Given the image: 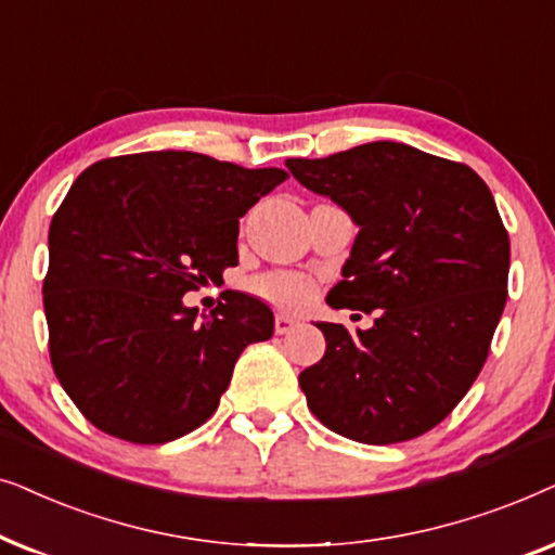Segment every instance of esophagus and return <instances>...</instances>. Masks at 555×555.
Wrapping results in <instances>:
<instances>
[{
  "label": "esophagus",
  "mask_w": 555,
  "mask_h": 555,
  "mask_svg": "<svg viewBox=\"0 0 555 555\" xmlns=\"http://www.w3.org/2000/svg\"><path fill=\"white\" fill-rule=\"evenodd\" d=\"M294 327H299L297 317H292V314H286V312H279L276 314V335H289Z\"/></svg>",
  "instance_id": "obj_1"
}]
</instances>
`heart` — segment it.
Segmentation results:
<instances>
[{
  "label": "heart",
  "instance_id": "b5f03b06",
  "mask_svg": "<svg viewBox=\"0 0 555 555\" xmlns=\"http://www.w3.org/2000/svg\"><path fill=\"white\" fill-rule=\"evenodd\" d=\"M256 294L284 307H301L312 297V286L299 273H269L254 284Z\"/></svg>",
  "mask_w": 555,
  "mask_h": 555
}]
</instances>
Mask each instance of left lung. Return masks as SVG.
<instances>
[{
    "instance_id": "1",
    "label": "left lung",
    "mask_w": 555,
    "mask_h": 555,
    "mask_svg": "<svg viewBox=\"0 0 555 555\" xmlns=\"http://www.w3.org/2000/svg\"><path fill=\"white\" fill-rule=\"evenodd\" d=\"M286 167L358 225L327 305L375 312L371 330L317 322L327 350L299 373L307 405L352 441L416 439L477 380L505 309L509 238L492 192L467 165L401 142Z\"/></svg>"
}]
</instances>
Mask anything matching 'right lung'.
I'll return each instance as SVG.
<instances>
[{
  "label": "right lung",
  "instance_id": "obj_1",
  "mask_svg": "<svg viewBox=\"0 0 555 555\" xmlns=\"http://www.w3.org/2000/svg\"><path fill=\"white\" fill-rule=\"evenodd\" d=\"M284 180L279 167L142 152L73 182L50 223L42 305L53 371L93 426L165 444L216 413L273 312L233 289L210 314L182 297L238 263V220Z\"/></svg>",
  "mask_w": 555,
  "mask_h": 555
}]
</instances>
